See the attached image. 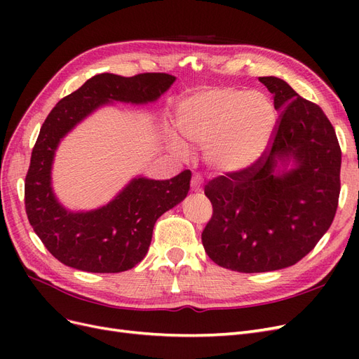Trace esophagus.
<instances>
[{
  "mask_svg": "<svg viewBox=\"0 0 359 359\" xmlns=\"http://www.w3.org/2000/svg\"><path fill=\"white\" fill-rule=\"evenodd\" d=\"M191 190L201 191V178L199 177H193L191 178Z\"/></svg>",
  "mask_w": 359,
  "mask_h": 359,
  "instance_id": "1",
  "label": "esophagus"
}]
</instances>
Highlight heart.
<instances>
[{"label":"heart","instance_id":"1","mask_svg":"<svg viewBox=\"0 0 359 359\" xmlns=\"http://www.w3.org/2000/svg\"><path fill=\"white\" fill-rule=\"evenodd\" d=\"M178 124L191 144L208 148L220 172H241L264 154L276 127V111L262 93L219 88L193 94L180 106Z\"/></svg>","mask_w":359,"mask_h":359}]
</instances>
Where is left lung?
Wrapping results in <instances>:
<instances>
[{
	"mask_svg": "<svg viewBox=\"0 0 359 359\" xmlns=\"http://www.w3.org/2000/svg\"><path fill=\"white\" fill-rule=\"evenodd\" d=\"M259 81L280 112L269 154L205 186L212 217L203 248L212 262L238 273L299 262L330 229L340 196L341 149L327 115L283 79ZM289 162L292 170H279Z\"/></svg>",
	"mask_w": 359,
	"mask_h": 359,
	"instance_id": "8db88e82",
	"label": "left lung"
}]
</instances>
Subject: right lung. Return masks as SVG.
<instances>
[{
	"mask_svg": "<svg viewBox=\"0 0 359 359\" xmlns=\"http://www.w3.org/2000/svg\"><path fill=\"white\" fill-rule=\"evenodd\" d=\"M173 82L175 76L168 73L95 74L61 99L45 119L25 177V211L32 229L61 264L103 274L136 266L148 252L158 217L187 196L190 170L165 181L135 178L114 201L86 212L64 208L50 186L55 149L76 124L109 102H154Z\"/></svg>",
	"mask_w": 359,
	"mask_h": 359,
	"instance_id": "right-lung-1",
	"label": "right lung"
}]
</instances>
